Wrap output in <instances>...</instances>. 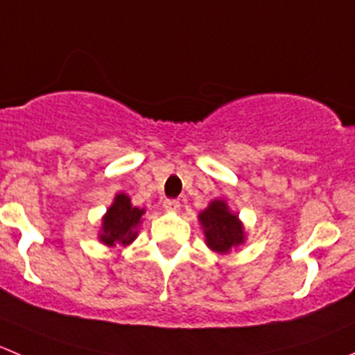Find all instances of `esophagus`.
I'll list each match as a JSON object with an SVG mask.
<instances>
[{
  "label": "esophagus",
  "mask_w": 355,
  "mask_h": 355,
  "mask_svg": "<svg viewBox=\"0 0 355 355\" xmlns=\"http://www.w3.org/2000/svg\"><path fill=\"white\" fill-rule=\"evenodd\" d=\"M164 209L168 212H175V211H180L181 204H180V200H172L171 198V200L164 202Z\"/></svg>",
  "instance_id": "obj_1"
}]
</instances>
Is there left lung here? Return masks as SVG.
<instances>
[{
  "label": "left lung",
  "mask_w": 355,
  "mask_h": 355,
  "mask_svg": "<svg viewBox=\"0 0 355 355\" xmlns=\"http://www.w3.org/2000/svg\"><path fill=\"white\" fill-rule=\"evenodd\" d=\"M198 223L204 230L207 248L218 254H228L245 242L244 223L223 198L209 202L207 207L198 212Z\"/></svg>",
  "instance_id": "1"
}]
</instances>
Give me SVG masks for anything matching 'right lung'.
Returning a JSON list of instances; mask_svg holds the SVG:
<instances>
[{
	"mask_svg": "<svg viewBox=\"0 0 355 355\" xmlns=\"http://www.w3.org/2000/svg\"><path fill=\"white\" fill-rule=\"evenodd\" d=\"M146 209L134 207L130 198L125 193H116L113 204L107 207L106 214L101 219V228L97 239L107 248L129 245L139 235V226Z\"/></svg>",
	"mask_w": 355,
	"mask_h": 355,
	"instance_id": "obj_1",
	"label": "right lung"
}]
</instances>
